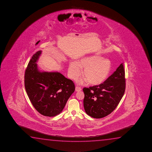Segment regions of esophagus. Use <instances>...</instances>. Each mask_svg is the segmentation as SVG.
I'll use <instances>...</instances> for the list:
<instances>
[{"mask_svg": "<svg viewBox=\"0 0 152 152\" xmlns=\"http://www.w3.org/2000/svg\"><path fill=\"white\" fill-rule=\"evenodd\" d=\"M75 90H76V91H79L82 90V88L79 87H78V86H76L75 88Z\"/></svg>", "mask_w": 152, "mask_h": 152, "instance_id": "34e87169", "label": "esophagus"}]
</instances>
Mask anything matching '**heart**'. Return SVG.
Wrapping results in <instances>:
<instances>
[{"label": "heart", "instance_id": "b5f03b06", "mask_svg": "<svg viewBox=\"0 0 152 152\" xmlns=\"http://www.w3.org/2000/svg\"><path fill=\"white\" fill-rule=\"evenodd\" d=\"M112 63L109 59H104L100 55H91L84 57L79 62L70 63L68 74L73 79H76L84 69L83 75L85 79L79 80L80 83L87 80L90 85H98L104 83L109 76L112 70Z\"/></svg>", "mask_w": 152, "mask_h": 152}]
</instances>
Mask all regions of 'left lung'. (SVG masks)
I'll return each instance as SVG.
<instances>
[{"label": "left lung", "instance_id": "left-lung-1", "mask_svg": "<svg viewBox=\"0 0 152 152\" xmlns=\"http://www.w3.org/2000/svg\"><path fill=\"white\" fill-rule=\"evenodd\" d=\"M125 90V71L122 63L102 84L83 89L85 112L96 119L106 117L119 104Z\"/></svg>", "mask_w": 152, "mask_h": 152}]
</instances>
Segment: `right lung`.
<instances>
[{
    "instance_id": "obj_1",
    "label": "right lung",
    "mask_w": 152,
    "mask_h": 152,
    "mask_svg": "<svg viewBox=\"0 0 152 152\" xmlns=\"http://www.w3.org/2000/svg\"><path fill=\"white\" fill-rule=\"evenodd\" d=\"M41 53L37 51L28 63L24 74L25 89L32 105L40 114L54 117L63 110L75 91V85L59 72H40L37 62Z\"/></svg>"
}]
</instances>
